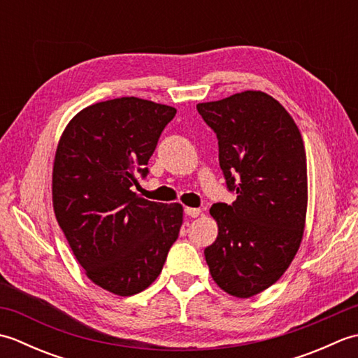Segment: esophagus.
I'll return each mask as SVG.
<instances>
[{"label": "esophagus", "mask_w": 358, "mask_h": 358, "mask_svg": "<svg viewBox=\"0 0 358 358\" xmlns=\"http://www.w3.org/2000/svg\"><path fill=\"white\" fill-rule=\"evenodd\" d=\"M185 214L187 217H192V218H196L201 215V209H196V208H185Z\"/></svg>", "instance_id": "obj_1"}]
</instances>
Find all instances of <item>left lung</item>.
Segmentation results:
<instances>
[{
	"mask_svg": "<svg viewBox=\"0 0 358 358\" xmlns=\"http://www.w3.org/2000/svg\"><path fill=\"white\" fill-rule=\"evenodd\" d=\"M217 134L218 162L232 204L215 203L217 240L204 249L210 275L224 292L249 299L292 263L305 232L308 167L301 134L275 98L246 90L199 103Z\"/></svg>",
	"mask_w": 358,
	"mask_h": 358,
	"instance_id": "8db88e82",
	"label": "left lung"
}]
</instances>
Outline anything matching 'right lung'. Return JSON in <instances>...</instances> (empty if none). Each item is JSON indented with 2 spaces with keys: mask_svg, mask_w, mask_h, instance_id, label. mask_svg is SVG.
Listing matches in <instances>:
<instances>
[{
  "mask_svg": "<svg viewBox=\"0 0 358 358\" xmlns=\"http://www.w3.org/2000/svg\"><path fill=\"white\" fill-rule=\"evenodd\" d=\"M177 109L123 96L75 115L59 138L52 172L57 222L86 275L120 296L149 287L183 223L180 203L134 192L136 175Z\"/></svg>",
  "mask_w": 358,
  "mask_h": 358,
  "instance_id": "1",
  "label": "right lung"
}]
</instances>
